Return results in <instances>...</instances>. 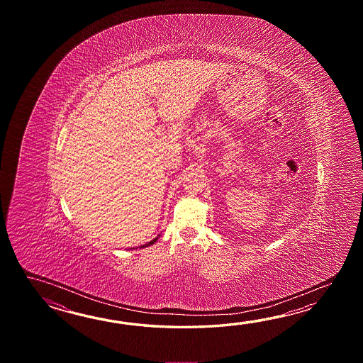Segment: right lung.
<instances>
[{
  "mask_svg": "<svg viewBox=\"0 0 363 363\" xmlns=\"http://www.w3.org/2000/svg\"><path fill=\"white\" fill-rule=\"evenodd\" d=\"M157 240H158V238H155V240H152V241H150V242H147V244H145V245H141V247H149V245H153V244H155V241H157Z\"/></svg>",
  "mask_w": 363,
  "mask_h": 363,
  "instance_id": "right-lung-1",
  "label": "right lung"
}]
</instances>
